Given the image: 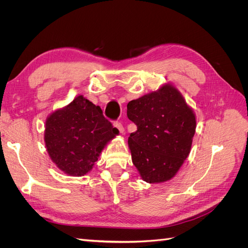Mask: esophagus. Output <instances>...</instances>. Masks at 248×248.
<instances>
[{
    "label": "esophagus",
    "mask_w": 248,
    "mask_h": 248,
    "mask_svg": "<svg viewBox=\"0 0 248 248\" xmlns=\"http://www.w3.org/2000/svg\"><path fill=\"white\" fill-rule=\"evenodd\" d=\"M114 126L116 127V128H118V130L120 131V133H123L124 132V127L123 125L120 123V122H115L114 123Z\"/></svg>",
    "instance_id": "34e87169"
}]
</instances>
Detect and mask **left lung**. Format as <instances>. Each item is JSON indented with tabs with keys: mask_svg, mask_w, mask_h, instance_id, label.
Returning <instances> with one entry per match:
<instances>
[{
	"mask_svg": "<svg viewBox=\"0 0 248 248\" xmlns=\"http://www.w3.org/2000/svg\"><path fill=\"white\" fill-rule=\"evenodd\" d=\"M127 117L138 126L128 146L141 179L161 183L175 177L190 153L196 115L170 84L127 104Z\"/></svg>",
	"mask_w": 248,
	"mask_h": 248,
	"instance_id": "8db88e82",
	"label": "left lung"
}]
</instances>
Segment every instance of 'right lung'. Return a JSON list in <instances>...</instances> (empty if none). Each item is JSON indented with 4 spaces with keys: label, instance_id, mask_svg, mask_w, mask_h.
<instances>
[{
    "label": "right lung",
    "instance_id": "obj_1",
    "mask_svg": "<svg viewBox=\"0 0 248 248\" xmlns=\"http://www.w3.org/2000/svg\"><path fill=\"white\" fill-rule=\"evenodd\" d=\"M118 134L100 107L78 95L47 117L44 141L59 170L80 177L93 169L104 147Z\"/></svg>",
    "mask_w": 248,
    "mask_h": 248
}]
</instances>
